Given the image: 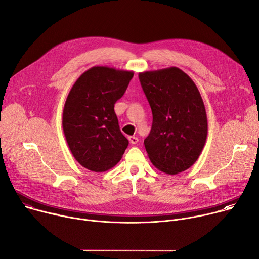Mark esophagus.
<instances>
[{"mask_svg":"<svg viewBox=\"0 0 259 259\" xmlns=\"http://www.w3.org/2000/svg\"><path fill=\"white\" fill-rule=\"evenodd\" d=\"M128 139H129L130 144H132V145H135V144H137V143H138V138H137V137H135V136H129V137H128Z\"/></svg>","mask_w":259,"mask_h":259,"instance_id":"obj_1","label":"esophagus"}]
</instances>
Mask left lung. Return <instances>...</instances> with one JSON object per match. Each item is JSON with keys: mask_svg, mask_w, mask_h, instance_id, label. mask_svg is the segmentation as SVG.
<instances>
[{"mask_svg": "<svg viewBox=\"0 0 259 259\" xmlns=\"http://www.w3.org/2000/svg\"><path fill=\"white\" fill-rule=\"evenodd\" d=\"M140 84L153 113V124L145 139L154 166L177 175L198 159L207 136V119L200 93L180 68L140 72Z\"/></svg>", "mask_w": 259, "mask_h": 259, "instance_id": "obj_1", "label": "left lung"}]
</instances>
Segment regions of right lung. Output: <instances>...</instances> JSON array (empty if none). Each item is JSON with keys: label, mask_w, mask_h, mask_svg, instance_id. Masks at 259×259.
<instances>
[{"label": "right lung", "mask_w": 259, "mask_h": 259, "mask_svg": "<svg viewBox=\"0 0 259 259\" xmlns=\"http://www.w3.org/2000/svg\"><path fill=\"white\" fill-rule=\"evenodd\" d=\"M133 74L106 66L92 67L68 94L63 110L64 134L75 160L91 171L112 168L129 145L113 107Z\"/></svg>", "instance_id": "obj_1"}]
</instances>
